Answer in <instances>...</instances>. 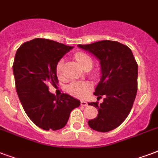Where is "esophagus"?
Listing matches in <instances>:
<instances>
[{"instance_id": "obj_1", "label": "esophagus", "mask_w": 158, "mask_h": 158, "mask_svg": "<svg viewBox=\"0 0 158 158\" xmlns=\"http://www.w3.org/2000/svg\"><path fill=\"white\" fill-rule=\"evenodd\" d=\"M81 106H87L88 104L86 102V101H81Z\"/></svg>"}]
</instances>
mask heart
I'll return each mask as SVG.
<instances>
[{
    "instance_id": "1",
    "label": "heart",
    "mask_w": 158,
    "mask_h": 158,
    "mask_svg": "<svg viewBox=\"0 0 158 158\" xmlns=\"http://www.w3.org/2000/svg\"><path fill=\"white\" fill-rule=\"evenodd\" d=\"M75 59L80 64L82 68H86L87 66L92 67L93 65V61L86 53L77 52L75 54ZM62 67H63V60H60L56 65V73L59 78L62 77ZM92 88V83L89 81H73L66 86V92L74 97L82 98L88 93Z\"/></svg>"
}]
</instances>
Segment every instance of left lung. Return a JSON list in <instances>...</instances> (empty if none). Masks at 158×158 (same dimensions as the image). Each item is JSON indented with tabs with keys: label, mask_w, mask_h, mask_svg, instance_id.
<instances>
[{
	"label": "left lung",
	"mask_w": 158,
	"mask_h": 158,
	"mask_svg": "<svg viewBox=\"0 0 158 158\" xmlns=\"http://www.w3.org/2000/svg\"><path fill=\"white\" fill-rule=\"evenodd\" d=\"M78 47L99 59L102 74L94 95L105 98L102 103H88L98 111L88 125L101 132L111 131L125 121L133 106L137 91V61L131 50L118 41L105 40Z\"/></svg>",
	"instance_id": "left-lung-1"
}]
</instances>
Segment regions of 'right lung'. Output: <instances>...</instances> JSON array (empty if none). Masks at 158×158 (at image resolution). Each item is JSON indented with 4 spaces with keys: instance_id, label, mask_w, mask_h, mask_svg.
Instances as JSON below:
<instances>
[{
    "instance_id": "1",
    "label": "right lung",
    "mask_w": 158,
    "mask_h": 158,
    "mask_svg": "<svg viewBox=\"0 0 158 158\" xmlns=\"http://www.w3.org/2000/svg\"><path fill=\"white\" fill-rule=\"evenodd\" d=\"M72 47L35 38L27 41L16 51L13 73L16 92L24 111L33 123L44 130L63 128L71 111L80 101L66 93L56 97L48 85L58 82L56 65Z\"/></svg>"
}]
</instances>
